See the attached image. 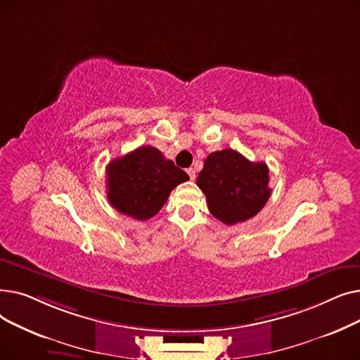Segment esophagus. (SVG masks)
<instances>
[{
    "instance_id": "34e87169",
    "label": "esophagus",
    "mask_w": 360,
    "mask_h": 360,
    "mask_svg": "<svg viewBox=\"0 0 360 360\" xmlns=\"http://www.w3.org/2000/svg\"><path fill=\"white\" fill-rule=\"evenodd\" d=\"M186 172H188V175H190V178L194 181L195 179V169L194 167H190V169H186Z\"/></svg>"
}]
</instances>
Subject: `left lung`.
Here are the masks:
<instances>
[{"instance_id": "left-lung-1", "label": "left lung", "mask_w": 360, "mask_h": 360, "mask_svg": "<svg viewBox=\"0 0 360 360\" xmlns=\"http://www.w3.org/2000/svg\"><path fill=\"white\" fill-rule=\"evenodd\" d=\"M269 166L250 162L239 151L224 148L207 156L197 185L210 213L224 224L254 217L270 198Z\"/></svg>"}]
</instances>
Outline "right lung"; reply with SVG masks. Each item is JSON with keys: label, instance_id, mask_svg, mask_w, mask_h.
Masks as SVG:
<instances>
[{"label": "right lung", "instance_id": "add662e5", "mask_svg": "<svg viewBox=\"0 0 360 360\" xmlns=\"http://www.w3.org/2000/svg\"><path fill=\"white\" fill-rule=\"evenodd\" d=\"M108 200L112 207L136 220L159 213L174 188L190 176L162 151L141 146L106 166Z\"/></svg>", "mask_w": 360, "mask_h": 360}]
</instances>
